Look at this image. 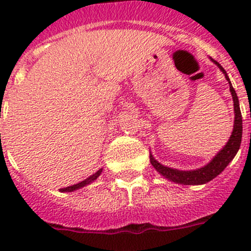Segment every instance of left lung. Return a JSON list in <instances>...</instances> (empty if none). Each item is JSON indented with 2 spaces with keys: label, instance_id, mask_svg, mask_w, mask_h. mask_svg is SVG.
Segmentation results:
<instances>
[{
  "label": "left lung",
  "instance_id": "1",
  "mask_svg": "<svg viewBox=\"0 0 251 251\" xmlns=\"http://www.w3.org/2000/svg\"><path fill=\"white\" fill-rule=\"evenodd\" d=\"M215 64L222 70V73L226 76L227 81L229 82V91L232 93V97H233V103H234V126H233V132L232 136L229 137V141L227 142L226 146L224 147L221 151H219L216 156L211 160V163L207 164L204 168L198 169V170L194 171H178L174 170V169L166 168V166L161 165L160 163L155 160L153 158V155H151V165L155 168V170L159 174L163 175L164 177H166L170 181L176 182V183L181 184H203L206 182L211 181L212 178L220 175L222 171L226 169V166L228 165L232 161V159L234 158V155L237 154L238 149H239L240 143H242V133H243V123H242V113H240L239 108V100H238L237 93H235L233 86H232L231 81H229L228 76H227L226 72H225L224 68L221 67L220 63H217L216 60H214Z\"/></svg>",
  "mask_w": 251,
  "mask_h": 251
}]
</instances>
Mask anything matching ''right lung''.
<instances>
[{
  "label": "right lung",
  "instance_id": "add662e5",
  "mask_svg": "<svg viewBox=\"0 0 251 251\" xmlns=\"http://www.w3.org/2000/svg\"><path fill=\"white\" fill-rule=\"evenodd\" d=\"M100 173H102V169H100V170H98L97 173H96V174H93L92 176H90V177H88V178H86L85 181L80 182V183H77V184H74V186L67 187V188H62V189H59V191H60V192H73V191H75V189H77V188H81V187L86 186V184H90L91 182H93V181H95V179L97 178L98 176H100Z\"/></svg>",
  "mask_w": 251,
  "mask_h": 251
}]
</instances>
